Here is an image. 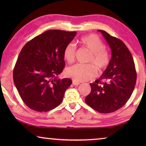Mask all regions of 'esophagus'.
<instances>
[{
	"instance_id": "1",
	"label": "esophagus",
	"mask_w": 146,
	"mask_h": 146,
	"mask_svg": "<svg viewBox=\"0 0 146 146\" xmlns=\"http://www.w3.org/2000/svg\"><path fill=\"white\" fill-rule=\"evenodd\" d=\"M72 82H73V84L74 86H78V85L80 84V82H76V81L74 80H73Z\"/></svg>"
}]
</instances>
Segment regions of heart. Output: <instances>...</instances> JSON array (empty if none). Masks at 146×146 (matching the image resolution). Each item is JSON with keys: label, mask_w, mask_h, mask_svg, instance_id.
<instances>
[{"label": "heart", "mask_w": 146, "mask_h": 146, "mask_svg": "<svg viewBox=\"0 0 146 146\" xmlns=\"http://www.w3.org/2000/svg\"><path fill=\"white\" fill-rule=\"evenodd\" d=\"M80 43L91 53L89 56L88 64H77L69 67L66 70L68 76L76 82H84L92 79L97 75V70L99 73L104 71L110 64V55L105 49L102 40L95 35L83 36L80 40ZM76 47L73 43H69L64 51V58L68 62H73L75 60Z\"/></svg>", "instance_id": "b5f03b06"}]
</instances>
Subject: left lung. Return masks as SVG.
<instances>
[{"mask_svg":"<svg viewBox=\"0 0 146 146\" xmlns=\"http://www.w3.org/2000/svg\"><path fill=\"white\" fill-rule=\"evenodd\" d=\"M111 49L110 64L100 77L90 84L85 102L101 113L116 111L125 104L135 89L137 72L131 53L123 42L107 32L98 30Z\"/></svg>","mask_w":146,"mask_h":146,"instance_id":"1","label":"left lung"}]
</instances>
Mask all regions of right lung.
<instances>
[{"instance_id":"1","label":"right lung","mask_w":146,"mask_h":146,"mask_svg":"<svg viewBox=\"0 0 146 146\" xmlns=\"http://www.w3.org/2000/svg\"><path fill=\"white\" fill-rule=\"evenodd\" d=\"M75 31L48 30L28 42L20 52L13 77L20 97L29 108L49 111L60 104L70 78L57 76L65 66L64 51Z\"/></svg>"}]
</instances>
